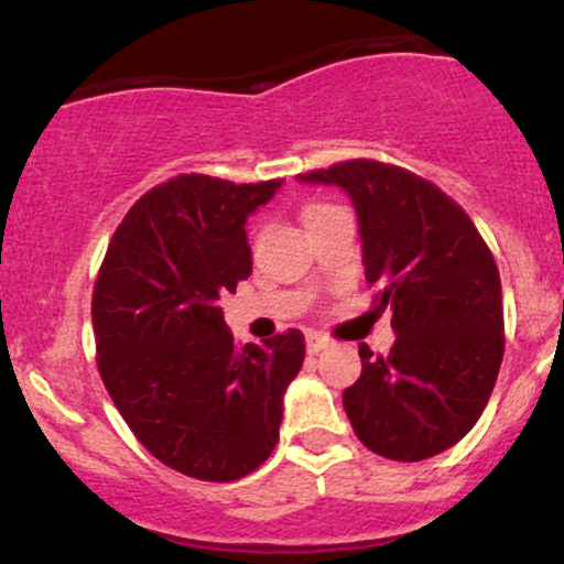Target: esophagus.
Segmentation results:
<instances>
[{"label": "esophagus", "mask_w": 564, "mask_h": 564, "mask_svg": "<svg viewBox=\"0 0 564 564\" xmlns=\"http://www.w3.org/2000/svg\"><path fill=\"white\" fill-rule=\"evenodd\" d=\"M304 341H307V352H313V355L328 347V336L315 334V332H310L307 336H304Z\"/></svg>", "instance_id": "esophagus-1"}]
</instances>
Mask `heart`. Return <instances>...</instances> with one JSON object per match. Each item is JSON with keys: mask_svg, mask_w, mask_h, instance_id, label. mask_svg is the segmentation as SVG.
Here are the masks:
<instances>
[{"mask_svg": "<svg viewBox=\"0 0 564 564\" xmlns=\"http://www.w3.org/2000/svg\"><path fill=\"white\" fill-rule=\"evenodd\" d=\"M328 209H334V206L326 204V200H310V204L302 209V223H304V225L313 223L315 217H321L323 212H328Z\"/></svg>", "mask_w": 564, "mask_h": 564, "instance_id": "heart-1", "label": "heart"}]
</instances>
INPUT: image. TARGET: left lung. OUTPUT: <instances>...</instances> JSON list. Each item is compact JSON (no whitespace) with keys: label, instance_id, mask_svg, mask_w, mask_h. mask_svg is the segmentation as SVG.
Segmentation results:
<instances>
[{"label":"left lung","instance_id":"8db88e82","mask_svg":"<svg viewBox=\"0 0 564 564\" xmlns=\"http://www.w3.org/2000/svg\"><path fill=\"white\" fill-rule=\"evenodd\" d=\"M345 187L358 212L368 286L392 313L390 355L360 345L341 394L355 435L392 462H424L480 419L503 358L501 278L467 212L430 180L352 159L300 174Z\"/></svg>","mask_w":564,"mask_h":564}]
</instances>
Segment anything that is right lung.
Masks as SVG:
<instances>
[{
  "instance_id": "1",
  "label": "right lung",
  "mask_w": 564,
  "mask_h": 564,
  "mask_svg": "<svg viewBox=\"0 0 564 564\" xmlns=\"http://www.w3.org/2000/svg\"><path fill=\"white\" fill-rule=\"evenodd\" d=\"M281 183L166 180L121 219L95 281L102 384L134 437L196 480L232 482L268 462L304 360L302 332L238 347L217 307L251 273L246 217Z\"/></svg>"
}]
</instances>
